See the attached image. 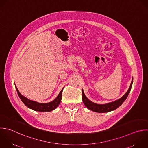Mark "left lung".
<instances>
[{
  "label": "left lung",
  "instance_id": "left-lung-1",
  "mask_svg": "<svg viewBox=\"0 0 148 148\" xmlns=\"http://www.w3.org/2000/svg\"><path fill=\"white\" fill-rule=\"evenodd\" d=\"M133 78L132 79L130 86L129 89H128L127 92L123 96H122L121 99L109 103L105 104H96L95 103H93L92 101H90L85 95L84 90L82 89V101L85 106L90 110L96 112H99V113H104V112H108L112 111H114L118 108L119 106H121L123 103L127 99L130 90L132 87Z\"/></svg>",
  "mask_w": 148,
  "mask_h": 148
}]
</instances>
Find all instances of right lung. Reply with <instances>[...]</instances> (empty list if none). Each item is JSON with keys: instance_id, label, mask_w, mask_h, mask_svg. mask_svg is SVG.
<instances>
[{"instance_id": "add662e5", "label": "right lung", "mask_w": 148, "mask_h": 148, "mask_svg": "<svg viewBox=\"0 0 148 148\" xmlns=\"http://www.w3.org/2000/svg\"><path fill=\"white\" fill-rule=\"evenodd\" d=\"M16 88V90L17 91L18 95L20 98V99L22 100V101L23 103V104L28 108L36 111H40V112H49L51 111L55 108H57V107L59 105L61 101L62 96V92L63 88L62 89L57 97L53 101L49 103H39L38 102L32 101L30 100L27 99L26 97L22 96L18 90V89Z\"/></svg>"}]
</instances>
